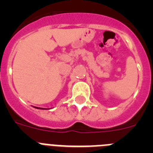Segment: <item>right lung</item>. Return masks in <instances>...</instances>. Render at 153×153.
Masks as SVG:
<instances>
[{
    "instance_id": "right-lung-1",
    "label": "right lung",
    "mask_w": 153,
    "mask_h": 153,
    "mask_svg": "<svg viewBox=\"0 0 153 153\" xmlns=\"http://www.w3.org/2000/svg\"><path fill=\"white\" fill-rule=\"evenodd\" d=\"M36 109H46V108H40V107H36V106H33Z\"/></svg>"
}]
</instances>
